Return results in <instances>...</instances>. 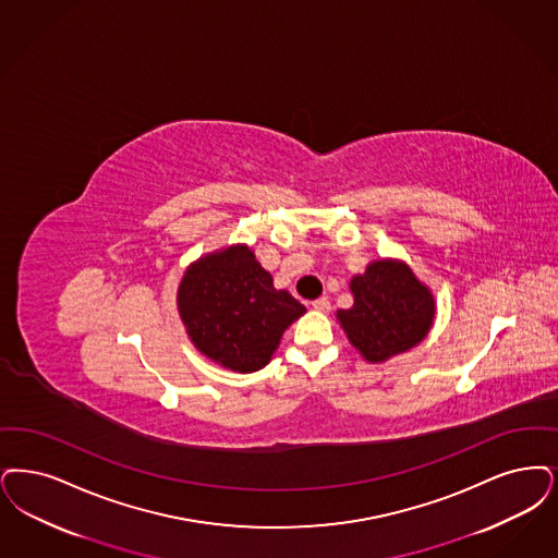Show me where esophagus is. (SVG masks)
<instances>
[{"label": "esophagus", "instance_id": "obj_1", "mask_svg": "<svg viewBox=\"0 0 558 558\" xmlns=\"http://www.w3.org/2000/svg\"><path fill=\"white\" fill-rule=\"evenodd\" d=\"M312 307L315 310V312L328 313L330 312V301H328L326 296H322V299H315V301H312Z\"/></svg>", "mask_w": 558, "mask_h": 558}]
</instances>
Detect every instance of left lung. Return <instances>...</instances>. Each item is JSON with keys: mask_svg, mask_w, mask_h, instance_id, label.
I'll return each mask as SVG.
<instances>
[{"mask_svg": "<svg viewBox=\"0 0 558 558\" xmlns=\"http://www.w3.org/2000/svg\"><path fill=\"white\" fill-rule=\"evenodd\" d=\"M353 307L336 319L367 363H386L417 347L434 326L436 299L411 266L381 257L349 282Z\"/></svg>", "mask_w": 558, "mask_h": 558, "instance_id": "left-lung-1", "label": "left lung"}]
</instances>
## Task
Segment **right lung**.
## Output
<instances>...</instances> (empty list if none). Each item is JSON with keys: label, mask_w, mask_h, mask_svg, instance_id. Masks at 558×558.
<instances>
[{"label": "right lung", "mask_w": 558, "mask_h": 558, "mask_svg": "<svg viewBox=\"0 0 558 558\" xmlns=\"http://www.w3.org/2000/svg\"><path fill=\"white\" fill-rule=\"evenodd\" d=\"M177 307L201 355L236 374L266 367L284 330L307 312L289 290L274 287L271 274L245 243L216 248L189 264Z\"/></svg>", "instance_id": "obj_1"}]
</instances>
